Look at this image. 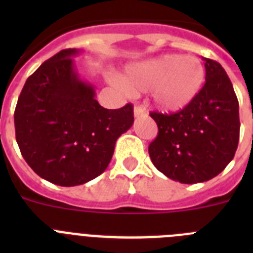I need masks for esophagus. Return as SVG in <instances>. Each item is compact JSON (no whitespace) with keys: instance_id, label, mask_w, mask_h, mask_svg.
I'll use <instances>...</instances> for the list:
<instances>
[{"instance_id":"obj_1","label":"esophagus","mask_w":253,"mask_h":253,"mask_svg":"<svg viewBox=\"0 0 253 253\" xmlns=\"http://www.w3.org/2000/svg\"><path fill=\"white\" fill-rule=\"evenodd\" d=\"M144 113L146 111H144V109L142 106H134V116L135 118H139V116L144 115Z\"/></svg>"}]
</instances>
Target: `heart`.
<instances>
[{
	"label": "heart",
	"instance_id": "obj_1",
	"mask_svg": "<svg viewBox=\"0 0 253 253\" xmlns=\"http://www.w3.org/2000/svg\"><path fill=\"white\" fill-rule=\"evenodd\" d=\"M205 68L193 55L163 54L131 63L119 84L128 91L151 90L152 104L163 113H176L191 104L202 90Z\"/></svg>",
	"mask_w": 253,
	"mask_h": 253
}]
</instances>
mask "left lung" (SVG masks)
I'll return each instance as SVG.
<instances>
[{
  "label": "left lung",
  "mask_w": 253,
  "mask_h": 253,
  "mask_svg": "<svg viewBox=\"0 0 253 253\" xmlns=\"http://www.w3.org/2000/svg\"><path fill=\"white\" fill-rule=\"evenodd\" d=\"M205 84L191 104L171 115L151 113L158 135L149 157L163 175L198 184L219 175L233 160L240 139V110L232 82L218 62L203 58Z\"/></svg>",
  "instance_id": "obj_1"
}]
</instances>
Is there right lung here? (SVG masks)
<instances>
[{"label":"right lung","mask_w":253,"mask_h":253,"mask_svg":"<svg viewBox=\"0 0 253 253\" xmlns=\"http://www.w3.org/2000/svg\"><path fill=\"white\" fill-rule=\"evenodd\" d=\"M64 49L26 80L15 109L16 142L33 171L59 186H77L107 169L118 138L131 128L133 106L109 110Z\"/></svg>","instance_id":"right-lung-1"}]
</instances>
